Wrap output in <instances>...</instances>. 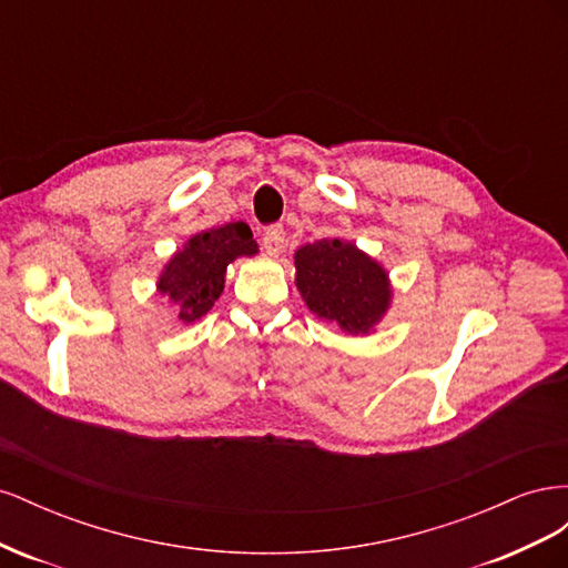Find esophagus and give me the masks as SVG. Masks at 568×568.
<instances>
[{
    "mask_svg": "<svg viewBox=\"0 0 568 568\" xmlns=\"http://www.w3.org/2000/svg\"><path fill=\"white\" fill-rule=\"evenodd\" d=\"M263 248L267 253H280L284 248V227L282 225H270L263 232Z\"/></svg>",
    "mask_w": 568,
    "mask_h": 568,
    "instance_id": "obj_1",
    "label": "esophagus"
}]
</instances>
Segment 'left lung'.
Masks as SVG:
<instances>
[{"mask_svg": "<svg viewBox=\"0 0 568 568\" xmlns=\"http://www.w3.org/2000/svg\"><path fill=\"white\" fill-rule=\"evenodd\" d=\"M296 286L317 317L348 334H367L390 303L386 270L341 239L296 251Z\"/></svg>", "mask_w": 568, "mask_h": 568, "instance_id": "8db88e82", "label": "left lung"}]
</instances>
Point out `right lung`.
<instances>
[{"label":"right lung","instance_id":"add662e5","mask_svg":"<svg viewBox=\"0 0 568 568\" xmlns=\"http://www.w3.org/2000/svg\"><path fill=\"white\" fill-rule=\"evenodd\" d=\"M257 253L246 222L201 232L189 239L161 274L159 291L175 305L182 322H194L211 311L225 288L227 265L239 255Z\"/></svg>","mask_w":568,"mask_h":568}]
</instances>
